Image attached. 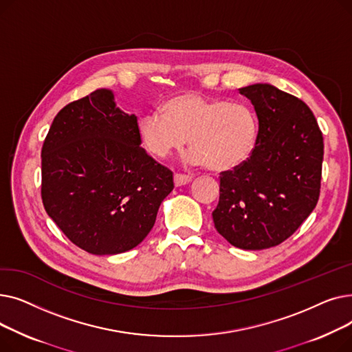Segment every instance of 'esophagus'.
Masks as SVG:
<instances>
[{
	"mask_svg": "<svg viewBox=\"0 0 352 352\" xmlns=\"http://www.w3.org/2000/svg\"><path fill=\"white\" fill-rule=\"evenodd\" d=\"M191 179H192V177L186 175V174H175V175H174V184H175V187L186 186V184H188Z\"/></svg>",
	"mask_w": 352,
	"mask_h": 352,
	"instance_id": "1",
	"label": "esophagus"
}]
</instances>
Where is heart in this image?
I'll return each instance as SVG.
<instances>
[{"label":"heart","mask_w":352,"mask_h":352,"mask_svg":"<svg viewBox=\"0 0 352 352\" xmlns=\"http://www.w3.org/2000/svg\"><path fill=\"white\" fill-rule=\"evenodd\" d=\"M138 137L145 150L164 158L190 142L186 161L212 171L232 170L254 153L260 122L244 102L207 98L194 92L178 94L138 118Z\"/></svg>","instance_id":"obj_1"}]
</instances>
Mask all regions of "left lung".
I'll list each match as a JSON object with an SVG mask.
<instances>
[{
  "instance_id": "obj_1",
  "label": "left lung",
  "mask_w": 352,
  "mask_h": 352,
  "mask_svg": "<svg viewBox=\"0 0 352 352\" xmlns=\"http://www.w3.org/2000/svg\"><path fill=\"white\" fill-rule=\"evenodd\" d=\"M254 105L260 135L251 157L221 173L217 231L241 250H265L291 236L316 208L324 141L309 107L270 84L239 88Z\"/></svg>"
}]
</instances>
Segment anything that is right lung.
Returning <instances> with one entry per match:
<instances>
[{
  "label": "right lung",
  "instance_id": "right-lung-1",
  "mask_svg": "<svg viewBox=\"0 0 352 352\" xmlns=\"http://www.w3.org/2000/svg\"><path fill=\"white\" fill-rule=\"evenodd\" d=\"M137 117L111 89H97L55 116L41 151L47 214L72 244L94 255L137 247L174 188L173 173L141 148Z\"/></svg>",
  "mask_w": 352,
  "mask_h": 352
}]
</instances>
